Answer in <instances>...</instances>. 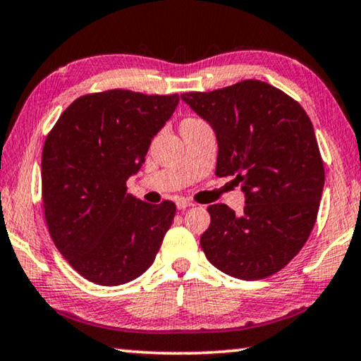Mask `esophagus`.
I'll return each mask as SVG.
<instances>
[{"instance_id":"34e87169","label":"esophagus","mask_w":361,"mask_h":361,"mask_svg":"<svg viewBox=\"0 0 361 361\" xmlns=\"http://www.w3.org/2000/svg\"><path fill=\"white\" fill-rule=\"evenodd\" d=\"M176 205H177V210H185V208L193 207V203L189 200H184V198H180V200H177Z\"/></svg>"}]
</instances>
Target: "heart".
<instances>
[{"mask_svg": "<svg viewBox=\"0 0 361 361\" xmlns=\"http://www.w3.org/2000/svg\"><path fill=\"white\" fill-rule=\"evenodd\" d=\"M195 122H202V120H198V118H185L182 123H195Z\"/></svg>", "mask_w": 361, "mask_h": 361, "instance_id": "obj_1", "label": "heart"}]
</instances>
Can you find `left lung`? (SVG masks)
<instances>
[{
  "mask_svg": "<svg viewBox=\"0 0 361 361\" xmlns=\"http://www.w3.org/2000/svg\"><path fill=\"white\" fill-rule=\"evenodd\" d=\"M180 97L215 130L216 176H233L245 193L241 215L223 203L207 208L203 252L234 279H267L300 252L317 218L326 176L311 120L259 80Z\"/></svg>",
  "mask_w": 361,
  "mask_h": 361,
  "instance_id": "obj_1",
  "label": "left lung"
}]
</instances>
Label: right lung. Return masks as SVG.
<instances>
[{
    "label": "right lung",
    "mask_w": 361,
    "mask_h": 361,
    "mask_svg": "<svg viewBox=\"0 0 361 361\" xmlns=\"http://www.w3.org/2000/svg\"><path fill=\"white\" fill-rule=\"evenodd\" d=\"M179 94L128 90L85 94L68 106L42 149V205L68 264L92 283H128L154 262L176 205H149L127 193L151 138Z\"/></svg>",
    "instance_id": "right-lung-1"
}]
</instances>
